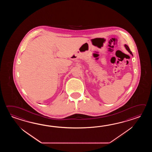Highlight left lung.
I'll return each mask as SVG.
<instances>
[{"mask_svg": "<svg viewBox=\"0 0 152 152\" xmlns=\"http://www.w3.org/2000/svg\"><path fill=\"white\" fill-rule=\"evenodd\" d=\"M124 47H126V50L129 52V53H130V54L132 55V52L130 51V49H129V47H128V45H124Z\"/></svg>", "mask_w": 152, "mask_h": 152, "instance_id": "left-lung-1", "label": "left lung"}]
</instances>
